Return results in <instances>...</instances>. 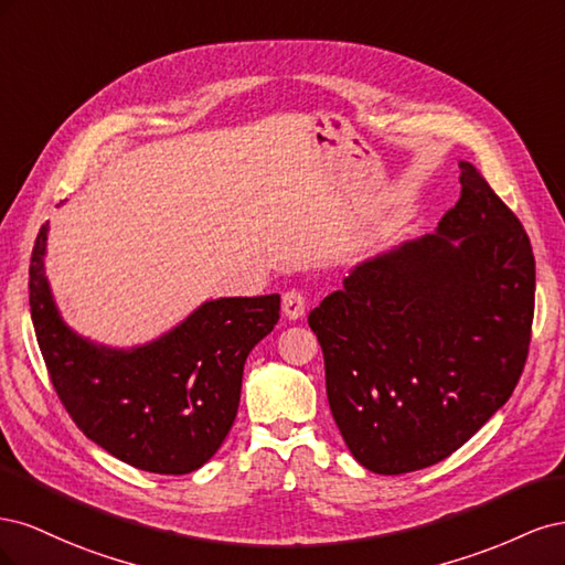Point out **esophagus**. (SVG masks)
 I'll list each match as a JSON object with an SVG mask.
<instances>
[{
  "label": "esophagus",
  "instance_id": "1",
  "mask_svg": "<svg viewBox=\"0 0 565 565\" xmlns=\"http://www.w3.org/2000/svg\"><path fill=\"white\" fill-rule=\"evenodd\" d=\"M282 313L289 320H299L306 313V297L299 289H287L282 295Z\"/></svg>",
  "mask_w": 565,
  "mask_h": 565
}]
</instances>
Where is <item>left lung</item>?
I'll use <instances>...</instances> for the list:
<instances>
[{
  "label": "left lung",
  "mask_w": 565,
  "mask_h": 565,
  "mask_svg": "<svg viewBox=\"0 0 565 565\" xmlns=\"http://www.w3.org/2000/svg\"><path fill=\"white\" fill-rule=\"evenodd\" d=\"M438 231L358 264L309 313L351 455L398 476L450 457L514 393L535 313L519 216L459 162Z\"/></svg>",
  "instance_id": "8db88e82"
}]
</instances>
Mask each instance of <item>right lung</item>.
Returning <instances> with one entry per match:
<instances>
[{"instance_id":"obj_1","label":"right lung","mask_w":565,"mask_h":565,"mask_svg":"<svg viewBox=\"0 0 565 565\" xmlns=\"http://www.w3.org/2000/svg\"><path fill=\"white\" fill-rule=\"evenodd\" d=\"M44 224L30 259V316L63 407L113 457L150 473L200 469L237 415L249 351L280 318V295L202 303L152 344L115 351L61 320L44 276Z\"/></svg>"}]
</instances>
